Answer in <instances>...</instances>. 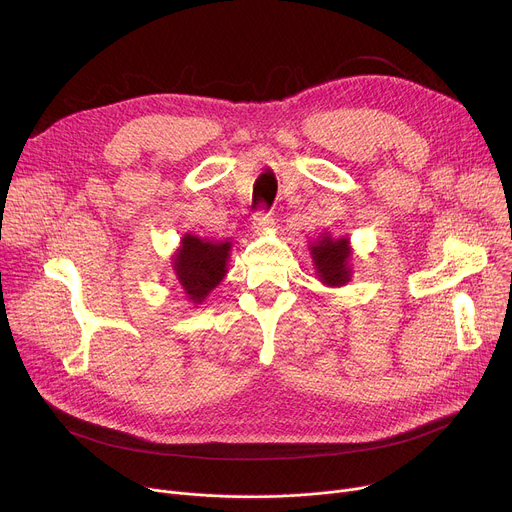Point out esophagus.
<instances>
[{
  "label": "esophagus",
  "instance_id": "obj_1",
  "mask_svg": "<svg viewBox=\"0 0 512 512\" xmlns=\"http://www.w3.org/2000/svg\"><path fill=\"white\" fill-rule=\"evenodd\" d=\"M273 224H275V222H273L271 214H269V212H263V210L257 212L255 218H253V230H255V232H265V230H269Z\"/></svg>",
  "mask_w": 512,
  "mask_h": 512
}]
</instances>
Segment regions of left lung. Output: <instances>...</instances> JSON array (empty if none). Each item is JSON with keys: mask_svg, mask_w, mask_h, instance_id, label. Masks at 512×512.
Segmentation results:
<instances>
[{"mask_svg": "<svg viewBox=\"0 0 512 512\" xmlns=\"http://www.w3.org/2000/svg\"><path fill=\"white\" fill-rule=\"evenodd\" d=\"M310 255L318 280L327 286L339 288L351 280V247L349 239H331L324 235L310 245Z\"/></svg>", "mask_w": 512, "mask_h": 512, "instance_id": "obj_1", "label": "left lung"}]
</instances>
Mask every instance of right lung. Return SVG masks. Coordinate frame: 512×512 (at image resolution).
Segmentation results:
<instances>
[{
    "label": "right lung",
    "instance_id": "obj_1",
    "mask_svg": "<svg viewBox=\"0 0 512 512\" xmlns=\"http://www.w3.org/2000/svg\"><path fill=\"white\" fill-rule=\"evenodd\" d=\"M230 247V241L214 243L194 235H185L181 239V247L173 255V269L179 286L194 304H202L222 282Z\"/></svg>",
    "mask_w": 512,
    "mask_h": 512
}]
</instances>
